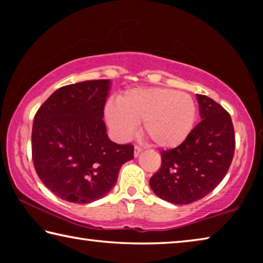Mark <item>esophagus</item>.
<instances>
[{"label":"esophagus","mask_w":263,"mask_h":263,"mask_svg":"<svg viewBox=\"0 0 263 263\" xmlns=\"http://www.w3.org/2000/svg\"><path fill=\"white\" fill-rule=\"evenodd\" d=\"M141 147H139V146H135V157L137 158L138 155H139L141 153Z\"/></svg>","instance_id":"1"}]
</instances>
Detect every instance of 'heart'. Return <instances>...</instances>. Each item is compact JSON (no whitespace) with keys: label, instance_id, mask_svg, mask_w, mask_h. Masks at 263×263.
<instances>
[{"label":"heart","instance_id":"1","mask_svg":"<svg viewBox=\"0 0 263 263\" xmlns=\"http://www.w3.org/2000/svg\"><path fill=\"white\" fill-rule=\"evenodd\" d=\"M105 118L116 137L125 139L142 122V132L154 145L176 147L193 130L196 104L190 95L168 88H136L105 106Z\"/></svg>","mask_w":263,"mask_h":263}]
</instances>
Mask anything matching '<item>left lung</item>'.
<instances>
[{"instance_id": "1", "label": "left lung", "mask_w": 263, "mask_h": 263, "mask_svg": "<svg viewBox=\"0 0 263 263\" xmlns=\"http://www.w3.org/2000/svg\"><path fill=\"white\" fill-rule=\"evenodd\" d=\"M202 121L180 146L161 151V167L149 179L163 201L190 204L203 198L224 179L235 146L230 114L212 99L197 94Z\"/></svg>"}]
</instances>
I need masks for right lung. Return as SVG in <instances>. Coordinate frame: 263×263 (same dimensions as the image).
I'll use <instances>...</instances> for the list:
<instances>
[{
	"mask_svg": "<svg viewBox=\"0 0 263 263\" xmlns=\"http://www.w3.org/2000/svg\"><path fill=\"white\" fill-rule=\"evenodd\" d=\"M110 84V80H92L61 87L34 116V169L67 202L104 197L117 183L121 167L135 158L132 145H118L106 135L103 110Z\"/></svg>",
	"mask_w": 263,
	"mask_h": 263,
	"instance_id": "obj_1",
	"label": "right lung"
}]
</instances>
